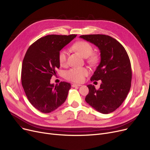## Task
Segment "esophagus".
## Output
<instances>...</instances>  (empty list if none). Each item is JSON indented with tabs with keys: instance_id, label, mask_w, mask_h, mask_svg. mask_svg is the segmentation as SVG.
Wrapping results in <instances>:
<instances>
[{
	"instance_id": "esophagus-1",
	"label": "esophagus",
	"mask_w": 150,
	"mask_h": 150,
	"mask_svg": "<svg viewBox=\"0 0 150 150\" xmlns=\"http://www.w3.org/2000/svg\"><path fill=\"white\" fill-rule=\"evenodd\" d=\"M81 84H73L72 85V86L73 88H76V87H80V86H81Z\"/></svg>"
}]
</instances>
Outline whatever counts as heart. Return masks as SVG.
<instances>
[{"instance_id": "b5f03b06", "label": "heart", "mask_w": 150, "mask_h": 150, "mask_svg": "<svg viewBox=\"0 0 150 150\" xmlns=\"http://www.w3.org/2000/svg\"><path fill=\"white\" fill-rule=\"evenodd\" d=\"M72 49L77 52L83 58H87L88 62L92 66L96 65L99 61L98 54L93 53V47L88 42L79 41L76 42L72 46ZM58 61L61 66H64L66 63L67 53L65 50L59 52ZM88 70L85 67H74L67 70L64 76L69 81L80 83L84 80V77L88 75Z\"/></svg>"}]
</instances>
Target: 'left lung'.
<instances>
[{
    "mask_svg": "<svg viewBox=\"0 0 150 150\" xmlns=\"http://www.w3.org/2000/svg\"><path fill=\"white\" fill-rule=\"evenodd\" d=\"M83 38L97 46L101 60L91 81L101 80L98 89L89 84L87 103L102 114H109L119 108L130 90L132 79L131 62L127 51L115 39L105 35H81Z\"/></svg>",
    "mask_w": 150,
    "mask_h": 150,
    "instance_id": "8db88e82",
    "label": "left lung"
}]
</instances>
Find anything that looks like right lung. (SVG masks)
Masks as SVG:
<instances>
[{"label": "right lung", "instance_id": "right-lung-1", "mask_svg": "<svg viewBox=\"0 0 150 150\" xmlns=\"http://www.w3.org/2000/svg\"><path fill=\"white\" fill-rule=\"evenodd\" d=\"M76 35H47L39 39L28 49L22 66V85L28 100L38 111L50 113L64 103L70 83H50L60 64V50L72 41Z\"/></svg>", "mask_w": 150, "mask_h": 150}]
</instances>
